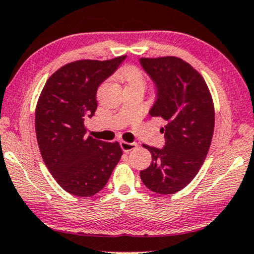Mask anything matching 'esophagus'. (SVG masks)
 Here are the masks:
<instances>
[{
	"mask_svg": "<svg viewBox=\"0 0 254 254\" xmlns=\"http://www.w3.org/2000/svg\"><path fill=\"white\" fill-rule=\"evenodd\" d=\"M121 147L124 152H130L137 147L136 143H127V141H121Z\"/></svg>",
	"mask_w": 254,
	"mask_h": 254,
	"instance_id": "34e87169",
	"label": "esophagus"
}]
</instances>
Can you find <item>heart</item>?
<instances>
[{
    "label": "heart",
    "mask_w": 254,
    "mask_h": 254,
    "mask_svg": "<svg viewBox=\"0 0 254 254\" xmlns=\"http://www.w3.org/2000/svg\"><path fill=\"white\" fill-rule=\"evenodd\" d=\"M122 79L125 81L127 84H134V83H144V76L141 70L138 67L133 65H127L122 68L121 70Z\"/></svg>",
    "instance_id": "heart-1"
}]
</instances>
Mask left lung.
Instances as JSON below:
<instances>
[{"label":"left lung","instance_id":"1","mask_svg":"<svg viewBox=\"0 0 254 254\" xmlns=\"http://www.w3.org/2000/svg\"><path fill=\"white\" fill-rule=\"evenodd\" d=\"M139 60L158 90L150 115L166 123L164 148L143 145L152 162L140 179L152 191L174 194L190 184L205 160L214 134V102L203 76L181 58Z\"/></svg>","mask_w":254,"mask_h":254}]
</instances>
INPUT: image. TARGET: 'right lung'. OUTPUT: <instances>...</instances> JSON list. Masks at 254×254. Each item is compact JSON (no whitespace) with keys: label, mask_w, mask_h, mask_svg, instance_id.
I'll return each mask as SVG.
<instances>
[{"label":"right lung","mask_w":254,"mask_h":254,"mask_svg":"<svg viewBox=\"0 0 254 254\" xmlns=\"http://www.w3.org/2000/svg\"><path fill=\"white\" fill-rule=\"evenodd\" d=\"M124 59L66 64L47 79L37 102L35 127L43 160L60 187L79 197L97 194L123 154L118 141L86 137L84 121L95 114L97 88Z\"/></svg>","instance_id":"1"}]
</instances>
